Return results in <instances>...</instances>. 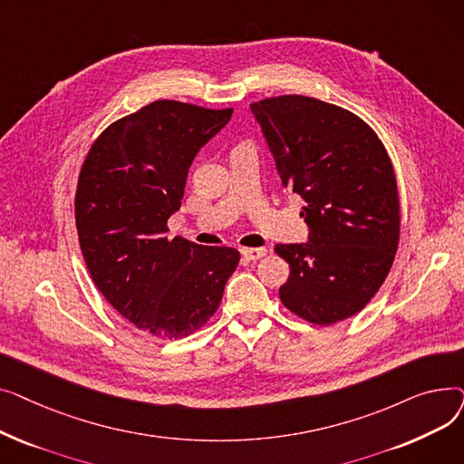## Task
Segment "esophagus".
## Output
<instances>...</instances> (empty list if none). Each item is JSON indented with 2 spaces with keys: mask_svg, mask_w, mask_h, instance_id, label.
<instances>
[{
  "mask_svg": "<svg viewBox=\"0 0 464 464\" xmlns=\"http://www.w3.org/2000/svg\"><path fill=\"white\" fill-rule=\"evenodd\" d=\"M240 254L246 261H257L266 254V250L265 248H242Z\"/></svg>",
  "mask_w": 464,
  "mask_h": 464,
  "instance_id": "34e87169",
  "label": "esophagus"
}]
</instances>
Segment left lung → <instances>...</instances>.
Here are the masks:
<instances>
[{
    "mask_svg": "<svg viewBox=\"0 0 464 464\" xmlns=\"http://www.w3.org/2000/svg\"><path fill=\"white\" fill-rule=\"evenodd\" d=\"M282 186L301 195L308 242L276 245L289 263L280 299L315 325L367 306L392 269L401 233L395 170L374 130L306 95L250 105Z\"/></svg>",
    "mask_w": 464,
    "mask_h": 464,
    "instance_id": "8db88e82",
    "label": "left lung"
}]
</instances>
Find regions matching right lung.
Here are the masks:
<instances>
[{
  "label": "right lung",
  "mask_w": 464,
  "mask_h": 464,
  "mask_svg": "<svg viewBox=\"0 0 464 464\" xmlns=\"http://www.w3.org/2000/svg\"><path fill=\"white\" fill-rule=\"evenodd\" d=\"M233 114L160 100L116 120L82 163L75 219L90 276L128 322L160 338L203 327L240 254L167 237L188 170Z\"/></svg>",
  "instance_id": "obj_1"
}]
</instances>
